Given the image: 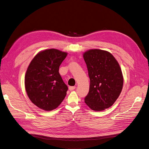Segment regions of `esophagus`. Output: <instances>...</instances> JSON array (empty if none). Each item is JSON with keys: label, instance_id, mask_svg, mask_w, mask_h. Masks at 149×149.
I'll return each instance as SVG.
<instances>
[{"label": "esophagus", "instance_id": "1", "mask_svg": "<svg viewBox=\"0 0 149 149\" xmlns=\"http://www.w3.org/2000/svg\"><path fill=\"white\" fill-rule=\"evenodd\" d=\"M75 89V86H69V89L70 90V91H73V90H74Z\"/></svg>", "mask_w": 149, "mask_h": 149}]
</instances>
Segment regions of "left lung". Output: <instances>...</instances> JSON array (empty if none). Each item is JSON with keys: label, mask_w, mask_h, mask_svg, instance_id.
Segmentation results:
<instances>
[{"label": "left lung", "mask_w": 149, "mask_h": 149, "mask_svg": "<svg viewBox=\"0 0 149 149\" xmlns=\"http://www.w3.org/2000/svg\"><path fill=\"white\" fill-rule=\"evenodd\" d=\"M90 79L84 102L92 110L101 111L113 105L121 92L123 77L118 61L107 51L91 49L84 52Z\"/></svg>", "instance_id": "obj_1"}]
</instances>
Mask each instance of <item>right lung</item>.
I'll return each mask as SVG.
<instances>
[{
    "label": "right lung",
    "instance_id": "obj_1",
    "mask_svg": "<svg viewBox=\"0 0 149 149\" xmlns=\"http://www.w3.org/2000/svg\"><path fill=\"white\" fill-rule=\"evenodd\" d=\"M67 53L55 49L37 54L27 69L25 85L28 97L38 107L46 111L56 109L68 89L59 74V67Z\"/></svg>",
    "mask_w": 149,
    "mask_h": 149
}]
</instances>
